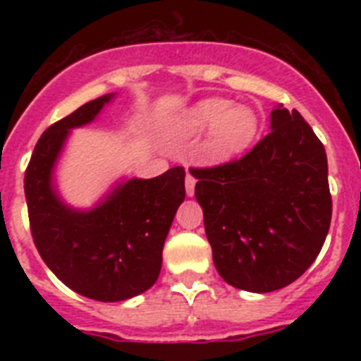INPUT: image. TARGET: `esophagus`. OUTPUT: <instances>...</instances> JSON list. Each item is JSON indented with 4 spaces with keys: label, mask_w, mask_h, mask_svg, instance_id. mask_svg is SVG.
Returning a JSON list of instances; mask_svg holds the SVG:
<instances>
[{
    "label": "esophagus",
    "mask_w": 361,
    "mask_h": 361,
    "mask_svg": "<svg viewBox=\"0 0 361 361\" xmlns=\"http://www.w3.org/2000/svg\"><path fill=\"white\" fill-rule=\"evenodd\" d=\"M195 184H197V178L193 177V173H191V171H188V173H186V183H184V186H186L188 197L195 195Z\"/></svg>",
    "instance_id": "esophagus-1"
}]
</instances>
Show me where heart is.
Returning <instances> with one entry per match:
<instances>
[{"label":"heart","instance_id":"heart-1","mask_svg":"<svg viewBox=\"0 0 361 361\" xmlns=\"http://www.w3.org/2000/svg\"><path fill=\"white\" fill-rule=\"evenodd\" d=\"M260 130L258 114L245 104L222 97L202 99L175 119L171 135L186 141L208 132L202 157L208 162L231 161L250 148Z\"/></svg>","mask_w":361,"mask_h":361}]
</instances>
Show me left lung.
<instances>
[{
	"label": "left lung",
	"instance_id": "obj_1",
	"mask_svg": "<svg viewBox=\"0 0 361 361\" xmlns=\"http://www.w3.org/2000/svg\"><path fill=\"white\" fill-rule=\"evenodd\" d=\"M267 133L240 161L190 170L219 275L271 293L317 260L331 224L327 155L296 110L271 111Z\"/></svg>",
	"mask_w": 361,
	"mask_h": 361
}]
</instances>
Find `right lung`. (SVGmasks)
Listing matches in <instances>:
<instances>
[{
	"label": "right lung",
	"instance_id": "right-lung-1",
	"mask_svg": "<svg viewBox=\"0 0 361 361\" xmlns=\"http://www.w3.org/2000/svg\"><path fill=\"white\" fill-rule=\"evenodd\" d=\"M114 97L94 99L52 124L25 171L32 238L43 262L72 291L99 302L133 298L157 282L164 240L186 197V171L177 166L153 178H123L94 208L63 200L54 171L66 139Z\"/></svg>",
	"mask_w": 361,
	"mask_h": 361
}]
</instances>
